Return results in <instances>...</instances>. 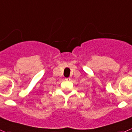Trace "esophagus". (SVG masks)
I'll return each mask as SVG.
<instances>
[{
    "label": "esophagus",
    "mask_w": 132,
    "mask_h": 132,
    "mask_svg": "<svg viewBox=\"0 0 132 132\" xmlns=\"http://www.w3.org/2000/svg\"><path fill=\"white\" fill-rule=\"evenodd\" d=\"M65 80H66V81H70V78H65Z\"/></svg>",
    "instance_id": "34e87169"
}]
</instances>
